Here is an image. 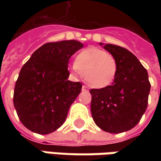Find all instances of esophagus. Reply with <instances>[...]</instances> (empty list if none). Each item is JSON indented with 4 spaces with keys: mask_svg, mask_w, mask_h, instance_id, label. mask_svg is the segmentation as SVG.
<instances>
[{
    "mask_svg": "<svg viewBox=\"0 0 161 161\" xmlns=\"http://www.w3.org/2000/svg\"><path fill=\"white\" fill-rule=\"evenodd\" d=\"M82 90H83V91H87V90H89V89H88V87H87V86L83 85V86H82Z\"/></svg>",
    "mask_w": 161,
    "mask_h": 161,
    "instance_id": "1",
    "label": "esophagus"
}]
</instances>
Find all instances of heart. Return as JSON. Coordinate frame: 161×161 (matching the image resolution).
Masks as SVG:
<instances>
[{
    "label": "heart",
    "instance_id": "heart-1",
    "mask_svg": "<svg viewBox=\"0 0 161 161\" xmlns=\"http://www.w3.org/2000/svg\"><path fill=\"white\" fill-rule=\"evenodd\" d=\"M74 69L81 73L84 81L94 89H104L114 82L118 72V62L112 53L90 47L78 54Z\"/></svg>",
    "mask_w": 161,
    "mask_h": 161
}]
</instances>
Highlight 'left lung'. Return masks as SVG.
I'll return each instance as SVG.
<instances>
[{
	"label": "left lung",
	"instance_id": "1",
	"mask_svg": "<svg viewBox=\"0 0 161 161\" xmlns=\"http://www.w3.org/2000/svg\"><path fill=\"white\" fill-rule=\"evenodd\" d=\"M104 48L117 60L118 72L112 85L90 90L91 114L103 131L123 133L135 126L145 113L151 83L147 70L130 51L111 44Z\"/></svg>",
	"mask_w": 161,
	"mask_h": 161
}]
</instances>
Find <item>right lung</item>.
Returning a JSON list of instances; mask_svg holds the SVG:
<instances>
[{
	"instance_id": "1",
	"label": "right lung",
	"mask_w": 161,
	"mask_h": 161,
	"mask_svg": "<svg viewBox=\"0 0 161 161\" xmlns=\"http://www.w3.org/2000/svg\"><path fill=\"white\" fill-rule=\"evenodd\" d=\"M83 45L76 40L47 43L23 65L14 88L13 104L28 130L48 134L63 125L80 94V82L68 80L71 56Z\"/></svg>"
}]
</instances>
